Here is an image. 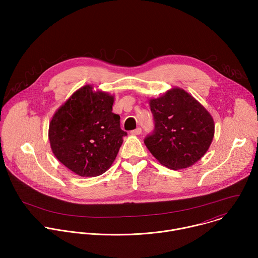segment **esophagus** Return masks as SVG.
Segmentation results:
<instances>
[{
    "label": "esophagus",
    "mask_w": 258,
    "mask_h": 258,
    "mask_svg": "<svg viewBox=\"0 0 258 258\" xmlns=\"http://www.w3.org/2000/svg\"><path fill=\"white\" fill-rule=\"evenodd\" d=\"M141 133H142V128H141V127H137L136 130H134V131L131 132V134H132V135H135V136H138V135H140Z\"/></svg>",
    "instance_id": "34e87169"
}]
</instances>
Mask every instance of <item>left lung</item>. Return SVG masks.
I'll return each instance as SVG.
<instances>
[{"mask_svg": "<svg viewBox=\"0 0 258 258\" xmlns=\"http://www.w3.org/2000/svg\"><path fill=\"white\" fill-rule=\"evenodd\" d=\"M155 127L144 143L151 154L170 169L187 168L206 153L214 136L207 110L179 88L150 100Z\"/></svg>", "mask_w": 258, "mask_h": 258, "instance_id": "8db88e82", "label": "left lung"}]
</instances>
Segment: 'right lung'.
Here are the masks:
<instances>
[{
    "label": "right lung",
    "mask_w": 258,
    "mask_h": 258,
    "mask_svg": "<svg viewBox=\"0 0 258 258\" xmlns=\"http://www.w3.org/2000/svg\"><path fill=\"white\" fill-rule=\"evenodd\" d=\"M114 97L85 86L57 110L49 125L56 158L81 176L104 173L116 158L126 132L112 112Z\"/></svg>",
    "instance_id": "1"
}]
</instances>
